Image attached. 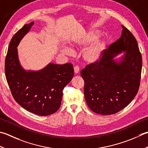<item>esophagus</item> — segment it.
<instances>
[{"label":"esophagus","instance_id":"1","mask_svg":"<svg viewBox=\"0 0 148 148\" xmlns=\"http://www.w3.org/2000/svg\"><path fill=\"white\" fill-rule=\"evenodd\" d=\"M75 74H78L79 72V68L78 66H75L74 67Z\"/></svg>","mask_w":148,"mask_h":148}]
</instances>
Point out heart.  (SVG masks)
<instances>
[{"label": "heart", "mask_w": 148, "mask_h": 148, "mask_svg": "<svg viewBox=\"0 0 148 148\" xmlns=\"http://www.w3.org/2000/svg\"><path fill=\"white\" fill-rule=\"evenodd\" d=\"M99 34V31L92 29L75 38L71 45L73 47H85L82 58L85 62L94 63L99 61L106 48V41L103 39H96ZM62 52L66 55H70L71 52L67 48L62 49Z\"/></svg>", "instance_id": "b5f03b06"}]
</instances>
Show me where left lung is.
Segmentation results:
<instances>
[{"instance_id": "1", "label": "left lung", "mask_w": 148, "mask_h": 148, "mask_svg": "<svg viewBox=\"0 0 148 148\" xmlns=\"http://www.w3.org/2000/svg\"><path fill=\"white\" fill-rule=\"evenodd\" d=\"M121 37L105 50L100 60L81 71L84 95L92 111L112 115L125 108L137 95L143 61L137 42L124 25ZM125 53L118 60L114 58Z\"/></svg>"}]
</instances>
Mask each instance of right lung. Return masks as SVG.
Listing matches in <instances>:
<instances>
[{
    "label": "right lung",
    "instance_id": "1",
    "mask_svg": "<svg viewBox=\"0 0 148 148\" xmlns=\"http://www.w3.org/2000/svg\"><path fill=\"white\" fill-rule=\"evenodd\" d=\"M33 24H25L13 36L5 57V74L14 100L27 111L46 116L59 109L63 90L73 77L74 69L70 63H50L38 71L22 68L17 47Z\"/></svg>",
    "mask_w": 148,
    "mask_h": 148
}]
</instances>
